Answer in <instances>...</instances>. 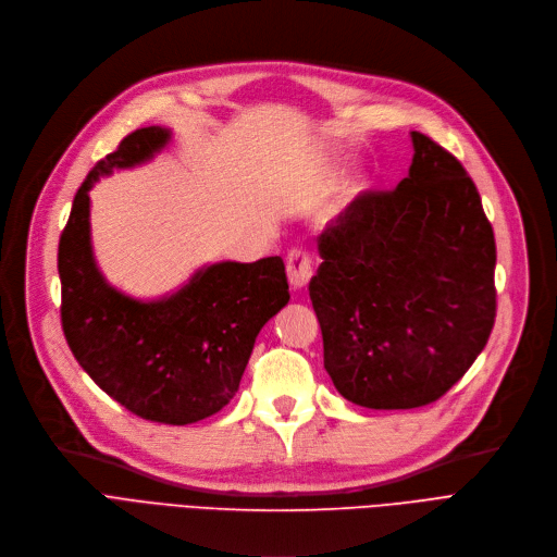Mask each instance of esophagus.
<instances>
[{"mask_svg":"<svg viewBox=\"0 0 557 557\" xmlns=\"http://www.w3.org/2000/svg\"><path fill=\"white\" fill-rule=\"evenodd\" d=\"M312 276V258L304 247L289 249L287 253V278L293 287H306Z\"/></svg>","mask_w":557,"mask_h":557,"instance_id":"34e87169","label":"esophagus"}]
</instances>
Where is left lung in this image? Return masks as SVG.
Instances as JSON below:
<instances>
[{
	"label": "left lung",
	"mask_w": 557,
	"mask_h": 557,
	"mask_svg": "<svg viewBox=\"0 0 557 557\" xmlns=\"http://www.w3.org/2000/svg\"><path fill=\"white\" fill-rule=\"evenodd\" d=\"M410 174L364 190L320 235L310 301L324 367L374 410L437 401L485 349L496 317L494 231L458 158L412 131Z\"/></svg>",
	"instance_id": "8db88e82"
}]
</instances>
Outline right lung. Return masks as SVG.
<instances>
[{"label": "right lung", "instance_id": "add662e5", "mask_svg": "<svg viewBox=\"0 0 557 557\" xmlns=\"http://www.w3.org/2000/svg\"><path fill=\"white\" fill-rule=\"evenodd\" d=\"M168 140L165 128L134 131L76 190L59 243L61 324L74 358L111 399L147 421L185 426L233 399L256 335L289 295L281 256L210 264L176 295L151 304L106 285L90 249L88 190Z\"/></svg>", "mask_w": 557, "mask_h": 557}]
</instances>
